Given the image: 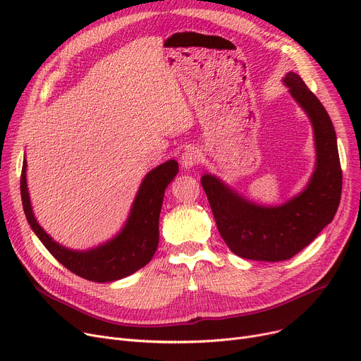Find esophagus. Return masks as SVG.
<instances>
[{
	"label": "esophagus",
	"instance_id": "34e87169",
	"mask_svg": "<svg viewBox=\"0 0 361 361\" xmlns=\"http://www.w3.org/2000/svg\"><path fill=\"white\" fill-rule=\"evenodd\" d=\"M200 157H202V154H200V150L197 147H195V146L187 147L183 152V155H181V165H183V168L192 169L193 166H196L199 164Z\"/></svg>",
	"mask_w": 361,
	"mask_h": 361
}]
</instances>
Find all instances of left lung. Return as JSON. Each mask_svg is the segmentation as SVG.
I'll return each instance as SVG.
<instances>
[{"label":"left lung","mask_w":361,"mask_h":361,"mask_svg":"<svg viewBox=\"0 0 361 361\" xmlns=\"http://www.w3.org/2000/svg\"><path fill=\"white\" fill-rule=\"evenodd\" d=\"M282 83L313 127L316 162L306 187L281 204H260L215 174L200 178L221 237L243 259L279 262L293 257L332 222L341 200L343 171L328 112L298 74L287 73Z\"/></svg>","instance_id":"left-lung-1"}]
</instances>
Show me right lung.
<instances>
[{
	"instance_id": "1",
	"label": "right lung",
	"mask_w": 361,
	"mask_h": 361,
	"mask_svg": "<svg viewBox=\"0 0 361 361\" xmlns=\"http://www.w3.org/2000/svg\"><path fill=\"white\" fill-rule=\"evenodd\" d=\"M27 162L23 159L20 192L23 211L32 231L47 250L73 274L93 282L126 278L154 257L159 243V214L165 188L178 173V162L169 159L145 176L123 228L112 238L87 250H74L55 241L36 221L27 188Z\"/></svg>"
}]
</instances>
